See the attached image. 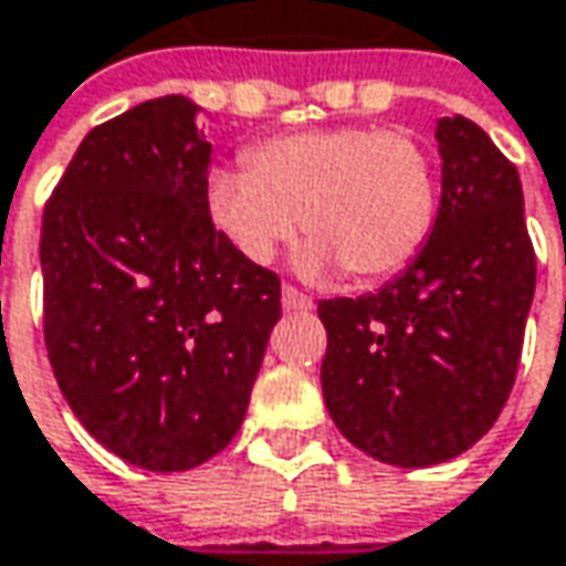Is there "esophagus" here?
Returning a JSON list of instances; mask_svg holds the SVG:
<instances>
[{"label": "esophagus", "mask_w": 566, "mask_h": 566, "mask_svg": "<svg viewBox=\"0 0 566 566\" xmlns=\"http://www.w3.org/2000/svg\"><path fill=\"white\" fill-rule=\"evenodd\" d=\"M282 304L284 310H291V313H310V310H313V297H307L304 291H297V287H291V284H284Z\"/></svg>", "instance_id": "1"}]
</instances>
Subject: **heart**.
I'll return each instance as SVG.
<instances>
[{"instance_id": "b5f03b06", "label": "heart", "mask_w": 566, "mask_h": 566, "mask_svg": "<svg viewBox=\"0 0 566 566\" xmlns=\"http://www.w3.org/2000/svg\"><path fill=\"white\" fill-rule=\"evenodd\" d=\"M209 211L250 262H269L301 214L313 237L301 253L307 272L342 265L355 282H382L421 253L437 218V174L408 133L310 129L256 145L247 170L211 174Z\"/></svg>"}]
</instances>
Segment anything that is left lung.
<instances>
[{"label":"left lung","mask_w":566,"mask_h":566,"mask_svg":"<svg viewBox=\"0 0 566 566\" xmlns=\"http://www.w3.org/2000/svg\"><path fill=\"white\" fill-rule=\"evenodd\" d=\"M443 196L428 243L377 294L319 301L323 399L357 450L424 469L494 428L535 294L523 184L465 116L437 123Z\"/></svg>","instance_id":"1"}]
</instances>
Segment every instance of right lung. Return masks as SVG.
Instances as JSON below:
<instances>
[{"mask_svg":"<svg viewBox=\"0 0 566 566\" xmlns=\"http://www.w3.org/2000/svg\"><path fill=\"white\" fill-rule=\"evenodd\" d=\"M196 113L167 94L94 126L40 228L53 377L87 433L148 472L234 440L282 319V279L211 221Z\"/></svg>","mask_w":566,"mask_h":566,"instance_id":"1","label":"right lung"}]
</instances>
